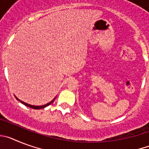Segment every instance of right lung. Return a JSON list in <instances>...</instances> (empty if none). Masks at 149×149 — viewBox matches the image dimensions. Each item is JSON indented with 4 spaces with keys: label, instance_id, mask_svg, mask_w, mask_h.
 Listing matches in <instances>:
<instances>
[{
    "label": "right lung",
    "instance_id": "right-lung-1",
    "mask_svg": "<svg viewBox=\"0 0 149 149\" xmlns=\"http://www.w3.org/2000/svg\"><path fill=\"white\" fill-rule=\"evenodd\" d=\"M16 99H17V100H18V98H16ZM54 100H55V98H54V100H52V101H51V102H49V103H48V104H45V105H42V106H33V105L28 104L25 103V102H24V101H20V100H19V101H20L21 102H22V103L23 104H24V105H25V106L29 107H30V108L35 109V110H39V109L45 108V107L48 106V105H50V104H52V103H53V102H54Z\"/></svg>",
    "mask_w": 149,
    "mask_h": 149
}]
</instances>
